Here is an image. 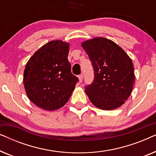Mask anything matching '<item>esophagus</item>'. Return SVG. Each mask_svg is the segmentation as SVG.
I'll use <instances>...</instances> for the list:
<instances>
[{"instance_id": "obj_1", "label": "esophagus", "mask_w": 156, "mask_h": 156, "mask_svg": "<svg viewBox=\"0 0 156 156\" xmlns=\"http://www.w3.org/2000/svg\"><path fill=\"white\" fill-rule=\"evenodd\" d=\"M78 78H79V81H80V82L81 83L82 82V80H83V74H81L80 75L78 76Z\"/></svg>"}]
</instances>
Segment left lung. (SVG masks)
I'll return each mask as SVG.
<instances>
[{"mask_svg":"<svg viewBox=\"0 0 156 156\" xmlns=\"http://www.w3.org/2000/svg\"><path fill=\"white\" fill-rule=\"evenodd\" d=\"M92 65L94 78L85 87L91 103L100 109L113 110L124 104L135 81L131 59L112 40L95 37L82 43Z\"/></svg>","mask_w":156,"mask_h":156,"instance_id":"8db88e82","label":"left lung"}]
</instances>
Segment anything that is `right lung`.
<instances>
[{
	"label": "right lung",
	"mask_w": 156,
	"mask_h": 156,
	"mask_svg": "<svg viewBox=\"0 0 156 156\" xmlns=\"http://www.w3.org/2000/svg\"><path fill=\"white\" fill-rule=\"evenodd\" d=\"M69 44L52 40L44 44L25 66L23 84L29 99L48 111L59 109L71 97L79 79L67 59Z\"/></svg>",
	"instance_id": "obj_1"
}]
</instances>
